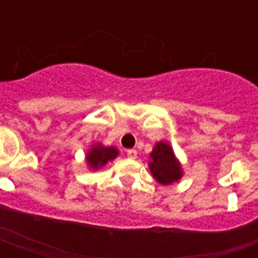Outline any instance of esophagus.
<instances>
[{"instance_id": "esophagus-1", "label": "esophagus", "mask_w": 258, "mask_h": 258, "mask_svg": "<svg viewBox=\"0 0 258 258\" xmlns=\"http://www.w3.org/2000/svg\"><path fill=\"white\" fill-rule=\"evenodd\" d=\"M127 157H128L130 159H135V158L138 157L137 150H127Z\"/></svg>"}]
</instances>
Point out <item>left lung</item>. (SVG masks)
Returning a JSON list of instances; mask_svg holds the SVG:
<instances>
[{
	"label": "left lung",
	"mask_w": 258,
	"mask_h": 258,
	"mask_svg": "<svg viewBox=\"0 0 258 258\" xmlns=\"http://www.w3.org/2000/svg\"><path fill=\"white\" fill-rule=\"evenodd\" d=\"M150 170L159 183L171 184L172 182L180 179L183 172L169 143L158 142L153 153L150 154Z\"/></svg>",
	"instance_id": "obj_1"
}]
</instances>
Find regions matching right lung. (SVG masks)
Masks as SVG:
<instances>
[{
	"label": "right lung",
	"mask_w": 258,
	"mask_h": 258,
	"mask_svg": "<svg viewBox=\"0 0 258 258\" xmlns=\"http://www.w3.org/2000/svg\"><path fill=\"white\" fill-rule=\"evenodd\" d=\"M117 151L115 147H104L103 145L93 146L92 150L87 154V162H88L89 167H92V170H97L105 166L109 161H112L117 157Z\"/></svg>",
	"instance_id": "add662e5"
}]
</instances>
